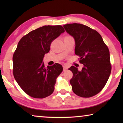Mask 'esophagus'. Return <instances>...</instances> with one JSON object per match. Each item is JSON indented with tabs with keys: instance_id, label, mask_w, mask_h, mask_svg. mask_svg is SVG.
<instances>
[{
	"instance_id": "obj_1",
	"label": "esophagus",
	"mask_w": 123,
	"mask_h": 123,
	"mask_svg": "<svg viewBox=\"0 0 123 123\" xmlns=\"http://www.w3.org/2000/svg\"><path fill=\"white\" fill-rule=\"evenodd\" d=\"M63 70H66V69H68V67L67 66H66V65H63Z\"/></svg>"
}]
</instances>
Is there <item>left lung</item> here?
<instances>
[{
  "instance_id": "left-lung-1",
  "label": "left lung",
  "mask_w": 123,
  "mask_h": 123,
  "mask_svg": "<svg viewBox=\"0 0 123 123\" xmlns=\"http://www.w3.org/2000/svg\"><path fill=\"white\" fill-rule=\"evenodd\" d=\"M63 27L74 37L75 53L84 65L81 70L73 66L68 69L73 74L70 81L72 90L81 97L94 96L103 89L111 74L109 48L99 33L88 26L73 23Z\"/></svg>"
}]
</instances>
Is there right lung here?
I'll return each instance as SVG.
<instances>
[{
  "label": "right lung",
  "mask_w": 123,
  "mask_h": 123,
  "mask_svg": "<svg viewBox=\"0 0 123 123\" xmlns=\"http://www.w3.org/2000/svg\"><path fill=\"white\" fill-rule=\"evenodd\" d=\"M64 32L61 25H45L29 32L18 42L13 55V74L29 96L42 99L53 93L63 67L56 63L45 68L43 60L52 42Z\"/></svg>",
  "instance_id": "1"
}]
</instances>
